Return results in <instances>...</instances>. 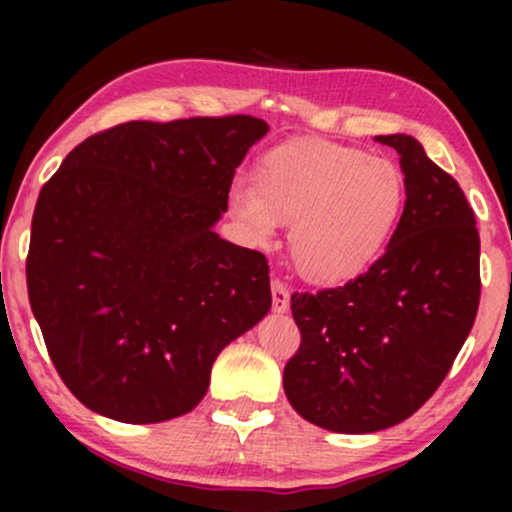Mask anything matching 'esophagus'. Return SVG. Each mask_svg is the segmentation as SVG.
Here are the masks:
<instances>
[{
  "label": "esophagus",
  "mask_w": 512,
  "mask_h": 512,
  "mask_svg": "<svg viewBox=\"0 0 512 512\" xmlns=\"http://www.w3.org/2000/svg\"><path fill=\"white\" fill-rule=\"evenodd\" d=\"M289 286L284 284L281 279H274L272 281V308L274 313H286L289 310Z\"/></svg>",
  "instance_id": "obj_1"
}]
</instances>
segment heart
I'll return each instance as SVG.
<instances>
[{"label":"heart","instance_id":"heart-1","mask_svg":"<svg viewBox=\"0 0 512 512\" xmlns=\"http://www.w3.org/2000/svg\"><path fill=\"white\" fill-rule=\"evenodd\" d=\"M407 202L395 161L330 142L281 144L262 158L255 185L236 180L228 207L252 243L291 223L289 250L303 276L339 284L383 255Z\"/></svg>","mask_w":512,"mask_h":512}]
</instances>
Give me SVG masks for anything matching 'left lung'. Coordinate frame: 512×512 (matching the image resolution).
Here are the masks:
<instances>
[{"instance_id":"obj_1","label":"left lung","mask_w":512,"mask_h":512,"mask_svg":"<svg viewBox=\"0 0 512 512\" xmlns=\"http://www.w3.org/2000/svg\"><path fill=\"white\" fill-rule=\"evenodd\" d=\"M402 163L407 202L390 245L337 289L293 293L301 346L284 368L291 407L337 433L409 419L438 390L479 310V231L462 187L407 134L375 137Z\"/></svg>"}]
</instances>
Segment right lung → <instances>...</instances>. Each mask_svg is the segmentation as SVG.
<instances>
[{"instance_id": "1", "label": "right lung", "mask_w": 512, "mask_h": 512, "mask_svg": "<svg viewBox=\"0 0 512 512\" xmlns=\"http://www.w3.org/2000/svg\"><path fill=\"white\" fill-rule=\"evenodd\" d=\"M267 122H125L69 151L33 211L28 301L72 395L158 424L207 395L226 344L272 308L267 257L214 233Z\"/></svg>"}]
</instances>
